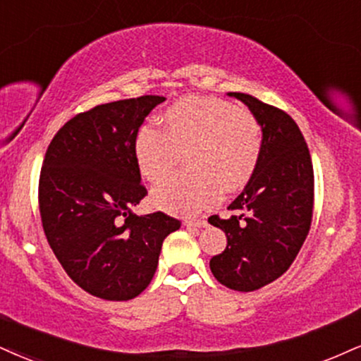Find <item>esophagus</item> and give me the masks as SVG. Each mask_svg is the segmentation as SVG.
Wrapping results in <instances>:
<instances>
[{"label":"esophagus","instance_id":"1","mask_svg":"<svg viewBox=\"0 0 361 361\" xmlns=\"http://www.w3.org/2000/svg\"><path fill=\"white\" fill-rule=\"evenodd\" d=\"M208 222L205 219H197V220H185V227H197V228H202V227H207Z\"/></svg>","mask_w":361,"mask_h":361}]
</instances>
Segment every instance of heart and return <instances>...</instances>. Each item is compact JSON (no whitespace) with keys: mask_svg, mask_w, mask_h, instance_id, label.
Returning <instances> with one entry per match:
<instances>
[{"mask_svg":"<svg viewBox=\"0 0 361 361\" xmlns=\"http://www.w3.org/2000/svg\"><path fill=\"white\" fill-rule=\"evenodd\" d=\"M139 173L158 183L185 151L183 173L153 190L154 205L173 214H197L225 192L250 181L262 153V129L254 112L216 97L188 95L163 112V131L139 128L133 141Z\"/></svg>","mask_w":361,"mask_h":361,"instance_id":"1","label":"heart"}]
</instances>
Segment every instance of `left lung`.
<instances>
[{
    "mask_svg": "<svg viewBox=\"0 0 361 361\" xmlns=\"http://www.w3.org/2000/svg\"><path fill=\"white\" fill-rule=\"evenodd\" d=\"M227 95L259 119L262 153L254 176L228 205L233 215L208 219L227 235V247L210 259V269L220 284L249 293L284 274L301 250L311 227L314 175L293 117L249 94Z\"/></svg>",
    "mask_w": 361,
    "mask_h": 361,
    "instance_id": "obj_1",
    "label": "left lung"
}]
</instances>
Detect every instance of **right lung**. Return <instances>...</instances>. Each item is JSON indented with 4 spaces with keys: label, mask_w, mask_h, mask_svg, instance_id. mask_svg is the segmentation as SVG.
I'll use <instances>...</instances> for the list:
<instances>
[{
    "label": "right lung",
    "mask_w": 361,
    "mask_h": 361,
    "mask_svg": "<svg viewBox=\"0 0 361 361\" xmlns=\"http://www.w3.org/2000/svg\"><path fill=\"white\" fill-rule=\"evenodd\" d=\"M159 95L101 104L51 139L38 203L47 240L68 277L92 296L128 301L147 288L163 240L181 227L163 212L133 214L146 197L133 141Z\"/></svg>",
    "instance_id": "right-lung-1"
}]
</instances>
